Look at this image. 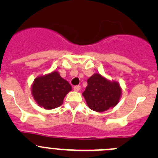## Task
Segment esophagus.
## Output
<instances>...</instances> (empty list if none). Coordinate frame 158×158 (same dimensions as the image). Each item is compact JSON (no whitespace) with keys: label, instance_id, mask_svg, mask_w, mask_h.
<instances>
[{"label":"esophagus","instance_id":"1","mask_svg":"<svg viewBox=\"0 0 158 158\" xmlns=\"http://www.w3.org/2000/svg\"><path fill=\"white\" fill-rule=\"evenodd\" d=\"M81 87L79 86V85H76V86L73 87V90L76 91V92H79V90H80Z\"/></svg>","mask_w":158,"mask_h":158}]
</instances>
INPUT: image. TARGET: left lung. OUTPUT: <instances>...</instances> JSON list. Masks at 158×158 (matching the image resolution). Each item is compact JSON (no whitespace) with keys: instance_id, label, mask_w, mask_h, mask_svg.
Instances as JSON below:
<instances>
[{"instance_id":"obj_1","label":"left lung","mask_w":158,"mask_h":158,"mask_svg":"<svg viewBox=\"0 0 158 158\" xmlns=\"http://www.w3.org/2000/svg\"><path fill=\"white\" fill-rule=\"evenodd\" d=\"M88 85L82 93L90 109L102 112L119 102L122 89L117 81H111L100 73H94L87 80Z\"/></svg>"}]
</instances>
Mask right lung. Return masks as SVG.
<instances>
[{"instance_id":"1","label":"right lung","mask_w":158,"mask_h":158,"mask_svg":"<svg viewBox=\"0 0 158 158\" xmlns=\"http://www.w3.org/2000/svg\"><path fill=\"white\" fill-rule=\"evenodd\" d=\"M71 90L70 84L56 70L37 76L31 85V94L36 104L48 110L60 107Z\"/></svg>"}]
</instances>
